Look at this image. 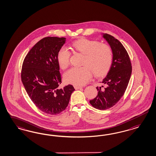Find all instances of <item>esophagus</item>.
Wrapping results in <instances>:
<instances>
[{"mask_svg": "<svg viewBox=\"0 0 156 156\" xmlns=\"http://www.w3.org/2000/svg\"><path fill=\"white\" fill-rule=\"evenodd\" d=\"M74 88L76 90H79V89H82V87L81 86H74Z\"/></svg>", "mask_w": 156, "mask_h": 156, "instance_id": "obj_1", "label": "esophagus"}]
</instances>
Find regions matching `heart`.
Wrapping results in <instances>:
<instances>
[{"mask_svg": "<svg viewBox=\"0 0 156 156\" xmlns=\"http://www.w3.org/2000/svg\"><path fill=\"white\" fill-rule=\"evenodd\" d=\"M71 47L83 55L81 67H72L64 74L66 83L82 86L85 85L92 76L101 77L107 74L113 61V51L109 45L99 41L82 38L71 43ZM57 61L59 67L65 69L69 66L70 51L65 47L59 50Z\"/></svg>", "mask_w": 156, "mask_h": 156, "instance_id": "1", "label": "heart"}]
</instances>
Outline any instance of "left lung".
<instances>
[{
	"instance_id": "1",
	"label": "left lung",
	"mask_w": 156,
	"mask_h": 156,
	"mask_svg": "<svg viewBox=\"0 0 156 156\" xmlns=\"http://www.w3.org/2000/svg\"><path fill=\"white\" fill-rule=\"evenodd\" d=\"M103 37L112 50L113 62L108 75L102 82L104 85L96 87L98 95L90 101L94 108L102 110L113 107L121 98L132 71L130 58L122 44L111 35L104 34Z\"/></svg>"
}]
</instances>
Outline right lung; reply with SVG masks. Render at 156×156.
<instances>
[{
	"label": "right lung",
	"instance_id": "obj_1",
	"mask_svg": "<svg viewBox=\"0 0 156 156\" xmlns=\"http://www.w3.org/2000/svg\"><path fill=\"white\" fill-rule=\"evenodd\" d=\"M65 38L48 37L37 43L24 59L21 79L34 105L45 113L56 115L66 109L72 93L71 85L59 89L62 83L57 54Z\"/></svg>",
	"mask_w": 156,
	"mask_h": 156
}]
</instances>
